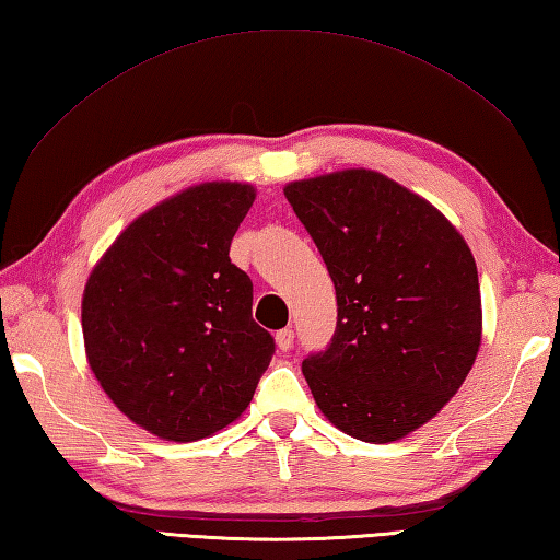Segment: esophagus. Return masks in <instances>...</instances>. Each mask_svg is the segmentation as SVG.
I'll use <instances>...</instances> for the list:
<instances>
[{
    "label": "esophagus",
    "mask_w": 560,
    "mask_h": 560,
    "mask_svg": "<svg viewBox=\"0 0 560 560\" xmlns=\"http://www.w3.org/2000/svg\"><path fill=\"white\" fill-rule=\"evenodd\" d=\"M292 343H294V331H292V329H282V331L276 334L278 351H290Z\"/></svg>",
    "instance_id": "34e87169"
}]
</instances>
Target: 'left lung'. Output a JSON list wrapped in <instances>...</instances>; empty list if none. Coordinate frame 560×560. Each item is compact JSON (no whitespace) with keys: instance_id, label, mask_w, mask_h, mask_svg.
I'll list each match as a JSON object with an SVG mask.
<instances>
[{"instance_id":"8db88e82","label":"left lung","mask_w":560,"mask_h":560,"mask_svg":"<svg viewBox=\"0 0 560 560\" xmlns=\"http://www.w3.org/2000/svg\"><path fill=\"white\" fill-rule=\"evenodd\" d=\"M284 197L339 304L331 346L302 363L316 407L368 444L409 436L451 402L480 351L470 246L429 199L368 167L288 183Z\"/></svg>"}]
</instances>
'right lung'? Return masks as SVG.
<instances>
[{
	"label": "right lung",
	"instance_id": "1",
	"mask_svg": "<svg viewBox=\"0 0 560 560\" xmlns=\"http://www.w3.org/2000/svg\"><path fill=\"white\" fill-rule=\"evenodd\" d=\"M256 187H185L136 217L82 292L84 355L121 415L197 441L244 415L276 351L253 322V282L229 258Z\"/></svg>",
	"mask_w": 560,
	"mask_h": 560
}]
</instances>
